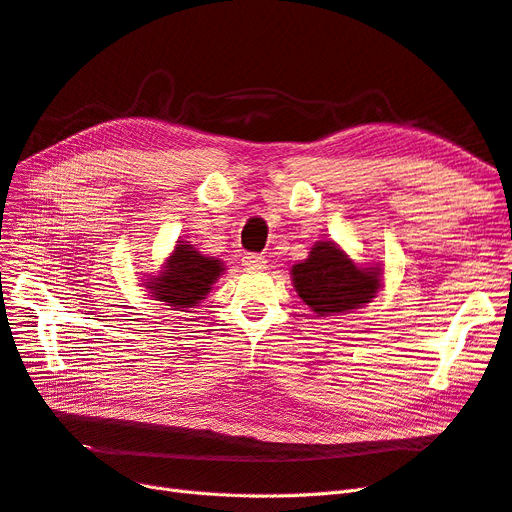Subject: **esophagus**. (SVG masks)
Instances as JSON below:
<instances>
[{"mask_svg":"<svg viewBox=\"0 0 512 512\" xmlns=\"http://www.w3.org/2000/svg\"><path fill=\"white\" fill-rule=\"evenodd\" d=\"M241 265L247 271H262L267 267V260H265V256H260V254H245L241 258Z\"/></svg>","mask_w":512,"mask_h":512,"instance_id":"1","label":"esophagus"}]
</instances>
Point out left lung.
Listing matches in <instances>:
<instances>
[{
  "label": "left lung",
  "instance_id": "1",
  "mask_svg": "<svg viewBox=\"0 0 512 512\" xmlns=\"http://www.w3.org/2000/svg\"><path fill=\"white\" fill-rule=\"evenodd\" d=\"M380 262L359 265L335 241H316L307 258L292 265L290 280L301 301L320 318L344 316L378 297Z\"/></svg>",
  "mask_w": 512,
  "mask_h": 512
}]
</instances>
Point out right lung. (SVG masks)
<instances>
[{
    "label": "right lung",
    "instance_id": "obj_1",
    "mask_svg": "<svg viewBox=\"0 0 512 512\" xmlns=\"http://www.w3.org/2000/svg\"><path fill=\"white\" fill-rule=\"evenodd\" d=\"M226 271L220 258L205 256L190 241H177L158 275L141 284L153 301L170 305L175 312H188L211 292Z\"/></svg>",
    "mask_w": 512,
    "mask_h": 512
}]
</instances>
